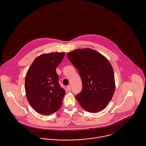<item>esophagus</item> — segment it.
Returning a JSON list of instances; mask_svg holds the SVG:
<instances>
[{
	"label": "esophagus",
	"mask_w": 146,
	"mask_h": 146,
	"mask_svg": "<svg viewBox=\"0 0 146 146\" xmlns=\"http://www.w3.org/2000/svg\"><path fill=\"white\" fill-rule=\"evenodd\" d=\"M67 88V89H68V90L69 91H71V89H72V87H71V86H70V85H68Z\"/></svg>",
	"instance_id": "obj_1"
}]
</instances>
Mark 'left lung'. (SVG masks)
<instances>
[{
    "label": "left lung",
    "mask_w": 146,
    "mask_h": 146,
    "mask_svg": "<svg viewBox=\"0 0 146 146\" xmlns=\"http://www.w3.org/2000/svg\"><path fill=\"white\" fill-rule=\"evenodd\" d=\"M81 77L83 89L76 96L86 111L97 113L111 101L115 89L114 71L104 56L90 49H78L67 54Z\"/></svg>",
    "instance_id": "left-lung-1"
}]
</instances>
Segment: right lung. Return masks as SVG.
Instances as JSON below:
<instances>
[{"label":"right lung","mask_w":146,"mask_h":146,"mask_svg":"<svg viewBox=\"0 0 146 146\" xmlns=\"http://www.w3.org/2000/svg\"><path fill=\"white\" fill-rule=\"evenodd\" d=\"M64 52L44 54L35 58L25 77V91L29 104L35 111L50 115L61 107L66 91L58 83L56 68Z\"/></svg>","instance_id":"1"}]
</instances>
